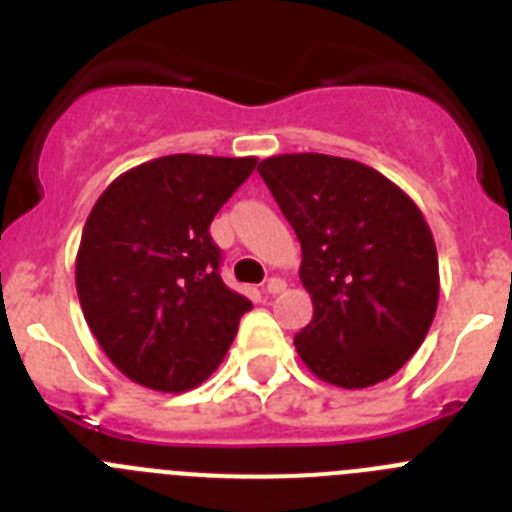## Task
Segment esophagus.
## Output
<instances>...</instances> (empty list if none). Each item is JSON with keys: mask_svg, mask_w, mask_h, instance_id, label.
Here are the masks:
<instances>
[{"mask_svg": "<svg viewBox=\"0 0 512 512\" xmlns=\"http://www.w3.org/2000/svg\"><path fill=\"white\" fill-rule=\"evenodd\" d=\"M285 290V280L283 278H270L265 283V293L267 295H278V293H283Z\"/></svg>", "mask_w": 512, "mask_h": 512, "instance_id": "34e87169", "label": "esophagus"}]
</instances>
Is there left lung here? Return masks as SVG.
I'll list each match as a JSON object with an SVG mask.
<instances>
[{"label":"left lung","mask_w":512,"mask_h":512,"mask_svg":"<svg viewBox=\"0 0 512 512\" xmlns=\"http://www.w3.org/2000/svg\"><path fill=\"white\" fill-rule=\"evenodd\" d=\"M303 250L313 321L295 351L318 379L364 389L417 353L437 313L439 262L417 204L366 164L326 154L257 166Z\"/></svg>","instance_id":"obj_1"}]
</instances>
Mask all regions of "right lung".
<instances>
[{
	"label": "right lung",
	"instance_id": "obj_1",
	"mask_svg": "<svg viewBox=\"0 0 512 512\" xmlns=\"http://www.w3.org/2000/svg\"><path fill=\"white\" fill-rule=\"evenodd\" d=\"M255 166V156H161L118 176L88 214L75 260L80 308L136 384L194 389L232 346L252 303L219 278L209 224Z\"/></svg>",
	"mask_w": 512,
	"mask_h": 512
}]
</instances>
